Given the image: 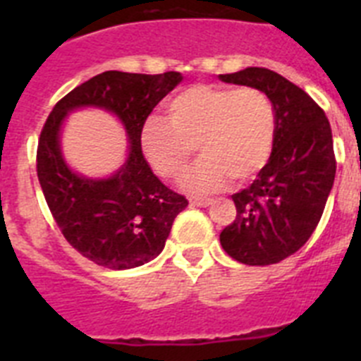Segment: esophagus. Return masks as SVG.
Returning a JSON list of instances; mask_svg holds the SVG:
<instances>
[{"label":"esophagus","mask_w":361,"mask_h":361,"mask_svg":"<svg viewBox=\"0 0 361 361\" xmlns=\"http://www.w3.org/2000/svg\"><path fill=\"white\" fill-rule=\"evenodd\" d=\"M190 204L204 208V206H209V204H212V199H202V197H191Z\"/></svg>","instance_id":"34e87169"}]
</instances>
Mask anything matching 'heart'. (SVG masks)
Returning a JSON list of instances; mask_svg holds the SVG:
<instances>
[{
    "instance_id": "obj_1",
    "label": "heart",
    "mask_w": 361,
    "mask_h": 361,
    "mask_svg": "<svg viewBox=\"0 0 361 361\" xmlns=\"http://www.w3.org/2000/svg\"><path fill=\"white\" fill-rule=\"evenodd\" d=\"M164 110L168 123L149 117L141 126L142 155L159 177L175 180L197 146L202 157L184 178L190 191H219L229 178L247 183L273 153L276 114L260 88L193 85L168 99Z\"/></svg>"
}]
</instances>
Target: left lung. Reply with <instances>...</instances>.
I'll list each match as a JSON object with an SVG mask.
<instances>
[{"instance_id":"8db88e82","label":"left lung","mask_w":361,"mask_h":361,"mask_svg":"<svg viewBox=\"0 0 361 361\" xmlns=\"http://www.w3.org/2000/svg\"><path fill=\"white\" fill-rule=\"evenodd\" d=\"M266 92L275 106L273 153L253 184L231 195L237 216L220 233L226 253L245 266H269L302 247L324 213L336 173L325 111L300 86L269 68L220 73Z\"/></svg>"}]
</instances>
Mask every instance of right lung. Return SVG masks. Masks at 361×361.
Instances as JSON below:
<instances>
[{"instance_id":"add662e5","label":"right lung","mask_w":361,"mask_h":361,"mask_svg":"<svg viewBox=\"0 0 361 361\" xmlns=\"http://www.w3.org/2000/svg\"><path fill=\"white\" fill-rule=\"evenodd\" d=\"M180 81L178 72L146 75L108 70L59 99L41 130L36 162L44 200L66 242L97 266L132 269L153 260L175 216L188 206L186 197L153 175L139 142L153 108ZM79 106L114 111L129 132V159L114 178H79L62 161L59 130L66 114Z\"/></svg>"}]
</instances>
